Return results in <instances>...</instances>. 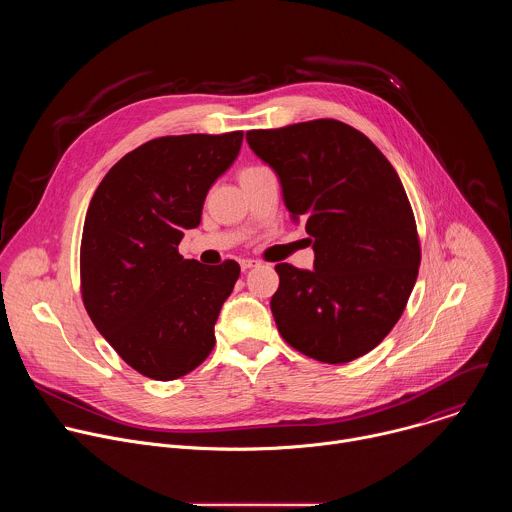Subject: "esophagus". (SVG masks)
<instances>
[{"mask_svg":"<svg viewBox=\"0 0 512 512\" xmlns=\"http://www.w3.org/2000/svg\"><path fill=\"white\" fill-rule=\"evenodd\" d=\"M255 265H257V261H253V259H243V261H241V269H243V271H249V269L255 267Z\"/></svg>","mask_w":512,"mask_h":512,"instance_id":"34e87169","label":"esophagus"}]
</instances>
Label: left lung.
Returning a JSON list of instances; mask_svg holds the SVG:
<instances>
[{
  "mask_svg": "<svg viewBox=\"0 0 512 512\" xmlns=\"http://www.w3.org/2000/svg\"><path fill=\"white\" fill-rule=\"evenodd\" d=\"M304 223L314 269L275 265L271 312L283 340L328 364L373 350L397 324L421 261L405 188L377 145L336 119L247 133Z\"/></svg>",
  "mask_w": 512,
  "mask_h": 512,
  "instance_id": "8db88e82",
  "label": "left lung"
}]
</instances>
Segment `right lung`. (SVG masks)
<instances>
[{
	"instance_id": "1",
	"label": "right lung",
	"mask_w": 512,
	"mask_h": 512,
	"mask_svg": "<svg viewBox=\"0 0 512 512\" xmlns=\"http://www.w3.org/2000/svg\"><path fill=\"white\" fill-rule=\"evenodd\" d=\"M243 131L168 135L123 156L95 190L81 243L85 308L137 373L174 381L214 346V324L239 279L235 261L184 259L212 184L237 160Z\"/></svg>"
}]
</instances>
